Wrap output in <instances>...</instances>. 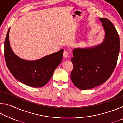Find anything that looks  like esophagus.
<instances>
[{
    "mask_svg": "<svg viewBox=\"0 0 123 123\" xmlns=\"http://www.w3.org/2000/svg\"><path fill=\"white\" fill-rule=\"evenodd\" d=\"M68 56V52L66 50H64L63 51V57L66 59V58H67Z\"/></svg>",
    "mask_w": 123,
    "mask_h": 123,
    "instance_id": "obj_1",
    "label": "esophagus"
}]
</instances>
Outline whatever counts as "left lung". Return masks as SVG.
I'll return each instance as SVG.
<instances>
[{
    "instance_id": "left-lung-1",
    "label": "left lung",
    "mask_w": 123,
    "mask_h": 123,
    "mask_svg": "<svg viewBox=\"0 0 123 123\" xmlns=\"http://www.w3.org/2000/svg\"><path fill=\"white\" fill-rule=\"evenodd\" d=\"M105 38L99 45L78 48L73 51V69L70 78L79 89L94 88L108 80L117 62L120 50L119 36L110 20L100 18Z\"/></svg>"
}]
</instances>
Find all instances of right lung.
<instances>
[{
	"mask_svg": "<svg viewBox=\"0 0 123 123\" xmlns=\"http://www.w3.org/2000/svg\"><path fill=\"white\" fill-rule=\"evenodd\" d=\"M8 30L4 43V56L8 68L14 78L30 87H41L49 81L62 62L63 49L33 61L22 59L12 50Z\"/></svg>",
	"mask_w": 123,
	"mask_h": 123,
	"instance_id": "obj_1",
	"label": "right lung"
}]
</instances>
